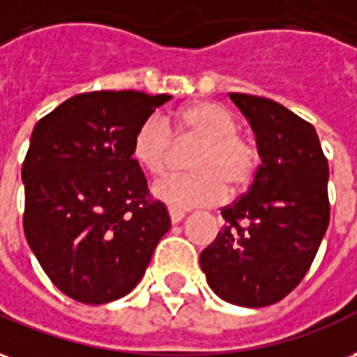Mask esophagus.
Masks as SVG:
<instances>
[{"instance_id":"esophagus-1","label":"esophagus","mask_w":357,"mask_h":357,"mask_svg":"<svg viewBox=\"0 0 357 357\" xmlns=\"http://www.w3.org/2000/svg\"><path fill=\"white\" fill-rule=\"evenodd\" d=\"M186 217V213L181 209H169V218H171V222L176 225V222H181L182 218Z\"/></svg>"}]
</instances>
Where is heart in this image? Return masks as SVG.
<instances>
[{"label": "heart", "mask_w": 357, "mask_h": 357, "mask_svg": "<svg viewBox=\"0 0 357 357\" xmlns=\"http://www.w3.org/2000/svg\"><path fill=\"white\" fill-rule=\"evenodd\" d=\"M178 146H194L188 175H173L153 186V196L171 207H211L226 192L245 190L259 169V148L238 131L234 114L222 104L202 100L176 112L169 123L160 116L144 119L132 139V158L153 176L163 175Z\"/></svg>", "instance_id": "1"}]
</instances>
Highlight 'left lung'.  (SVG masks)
Segmentation results:
<instances>
[{"instance_id": "left-lung-1", "label": "left lung", "mask_w": 357, "mask_h": 357, "mask_svg": "<svg viewBox=\"0 0 357 357\" xmlns=\"http://www.w3.org/2000/svg\"><path fill=\"white\" fill-rule=\"evenodd\" d=\"M257 135L262 163L199 264L222 301L280 303L303 282L329 226V165L314 125L264 96L230 93Z\"/></svg>"}]
</instances>
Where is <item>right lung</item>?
I'll return each mask as SVG.
<instances>
[{
  "mask_svg": "<svg viewBox=\"0 0 357 357\" xmlns=\"http://www.w3.org/2000/svg\"><path fill=\"white\" fill-rule=\"evenodd\" d=\"M169 95L82 93L33 127L22 163L24 234L49 280L77 303L131 293L171 228L132 139Z\"/></svg>",
  "mask_w": 357,
  "mask_h": 357,
  "instance_id": "obj_1",
  "label": "right lung"
}]
</instances>
